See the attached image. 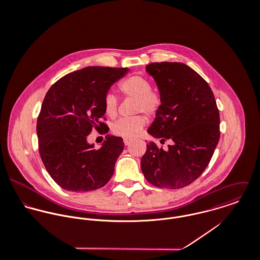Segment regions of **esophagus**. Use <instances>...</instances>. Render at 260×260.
Here are the masks:
<instances>
[{"mask_svg": "<svg viewBox=\"0 0 260 260\" xmlns=\"http://www.w3.org/2000/svg\"><path fill=\"white\" fill-rule=\"evenodd\" d=\"M124 144L127 146V145H129L131 142H132V140L131 139H127V138H124Z\"/></svg>", "mask_w": 260, "mask_h": 260, "instance_id": "esophagus-1", "label": "esophagus"}]
</instances>
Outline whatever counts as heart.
I'll list each match as a JSON object with an SVG mask.
<instances>
[{
	"label": "heart",
	"mask_w": 260,
	"mask_h": 260,
	"mask_svg": "<svg viewBox=\"0 0 260 260\" xmlns=\"http://www.w3.org/2000/svg\"><path fill=\"white\" fill-rule=\"evenodd\" d=\"M119 91L129 98H133V112L145 113L148 117L156 115L162 105V99L157 91L152 90V84L148 79L142 75H132L118 85ZM105 114L114 118L117 115L118 100L116 96L108 93L104 98ZM146 118L142 115H136L130 118H122L112 125V132L122 138H134L144 128Z\"/></svg>",
	"instance_id": "1"
}]
</instances>
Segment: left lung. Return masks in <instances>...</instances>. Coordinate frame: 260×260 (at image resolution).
<instances>
[{"instance_id":"8db88e82","label":"left lung","mask_w":260,"mask_h":260,"mask_svg":"<svg viewBox=\"0 0 260 260\" xmlns=\"http://www.w3.org/2000/svg\"><path fill=\"white\" fill-rule=\"evenodd\" d=\"M158 87L162 105L148 133L168 148L147 144L142 172L151 184L178 189L191 184L208 166L219 138V111L207 82L183 63L146 66Z\"/></svg>"}]
</instances>
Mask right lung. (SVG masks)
<instances>
[{"instance_id": "1", "label": "right lung", "mask_w": 260, "mask_h": 260, "mask_svg": "<svg viewBox=\"0 0 260 260\" xmlns=\"http://www.w3.org/2000/svg\"><path fill=\"white\" fill-rule=\"evenodd\" d=\"M128 68L92 66L65 75L48 90L37 120L39 152L63 189L87 192L108 183L124 149L121 137L106 135L100 149L87 142L95 128L106 134L104 98Z\"/></svg>"}]
</instances>
